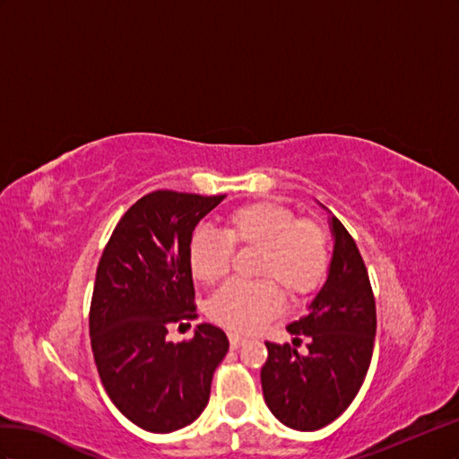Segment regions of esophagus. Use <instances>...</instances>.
<instances>
[{
  "mask_svg": "<svg viewBox=\"0 0 459 459\" xmlns=\"http://www.w3.org/2000/svg\"><path fill=\"white\" fill-rule=\"evenodd\" d=\"M229 340H230V348H232V350L240 348V346L246 342V338H242L240 334H234V333L229 334Z\"/></svg>",
  "mask_w": 459,
  "mask_h": 459,
  "instance_id": "esophagus-1",
  "label": "esophagus"
}]
</instances>
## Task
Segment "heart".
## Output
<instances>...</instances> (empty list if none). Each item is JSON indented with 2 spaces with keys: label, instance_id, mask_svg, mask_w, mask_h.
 Masks as SVG:
<instances>
[{
  "label": "heart",
  "instance_id": "b5f03b06",
  "mask_svg": "<svg viewBox=\"0 0 459 459\" xmlns=\"http://www.w3.org/2000/svg\"><path fill=\"white\" fill-rule=\"evenodd\" d=\"M232 244L255 247V274L264 281H234L213 296L209 316L234 333H254L281 309V292L298 302L313 294L329 267V242L316 222L298 221L282 205L247 204L227 217L225 234L198 230L188 246L192 274L205 284L227 277ZM268 281H265L264 279Z\"/></svg>",
  "mask_w": 459,
  "mask_h": 459
}]
</instances>
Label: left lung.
Instances as JSON below:
<instances>
[{"instance_id":"1","label":"left lung","mask_w":459,"mask_h":459,"mask_svg":"<svg viewBox=\"0 0 459 459\" xmlns=\"http://www.w3.org/2000/svg\"><path fill=\"white\" fill-rule=\"evenodd\" d=\"M321 207L331 215V264L306 316L286 326L296 342L307 338V351L265 342L269 356L261 368L267 408L294 430L323 429L348 408L368 375L377 333L375 298L358 246Z\"/></svg>"}]
</instances>
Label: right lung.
<instances>
[{"instance_id": "right-lung-1", "label": "right lung", "mask_w": 459, "mask_h": 459, "mask_svg": "<svg viewBox=\"0 0 459 459\" xmlns=\"http://www.w3.org/2000/svg\"><path fill=\"white\" fill-rule=\"evenodd\" d=\"M225 195L157 190L117 222L96 271L90 336L108 396L128 421L167 435L205 410L229 351L219 326L202 323L188 342L167 326L194 317L188 246L195 225Z\"/></svg>"}]
</instances>
